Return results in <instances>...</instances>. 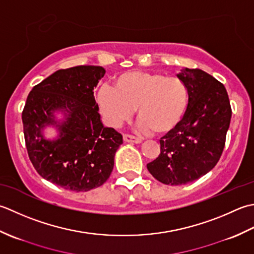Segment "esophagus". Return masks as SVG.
I'll return each mask as SVG.
<instances>
[{"instance_id": "obj_1", "label": "esophagus", "mask_w": 254, "mask_h": 254, "mask_svg": "<svg viewBox=\"0 0 254 254\" xmlns=\"http://www.w3.org/2000/svg\"><path fill=\"white\" fill-rule=\"evenodd\" d=\"M124 141L126 142H131V143H140L141 139H139L134 136H131V134H124Z\"/></svg>"}]
</instances>
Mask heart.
I'll list each match as a JSON object with an SVG mask.
<instances>
[{
  "label": "heart",
  "mask_w": 254,
  "mask_h": 254,
  "mask_svg": "<svg viewBox=\"0 0 254 254\" xmlns=\"http://www.w3.org/2000/svg\"><path fill=\"white\" fill-rule=\"evenodd\" d=\"M113 83L114 89L103 85L96 95L98 108L113 127L128 121L137 108L142 130L167 134L178 127L188 108V87L178 77L127 71L114 77Z\"/></svg>",
  "instance_id": "heart-1"
}]
</instances>
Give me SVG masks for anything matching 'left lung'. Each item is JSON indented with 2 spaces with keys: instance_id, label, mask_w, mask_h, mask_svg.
<instances>
[{
  "instance_id": "8db88e82",
  "label": "left lung",
  "mask_w": 254,
  "mask_h": 254,
  "mask_svg": "<svg viewBox=\"0 0 254 254\" xmlns=\"http://www.w3.org/2000/svg\"><path fill=\"white\" fill-rule=\"evenodd\" d=\"M188 87L189 104L178 127L160 139V154L147 169L159 182L183 185L213 170L225 148L231 107L225 86L200 69L178 74Z\"/></svg>"
}]
</instances>
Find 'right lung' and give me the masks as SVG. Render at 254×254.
<instances>
[{
    "mask_svg": "<svg viewBox=\"0 0 254 254\" xmlns=\"http://www.w3.org/2000/svg\"><path fill=\"white\" fill-rule=\"evenodd\" d=\"M105 74L98 65L61 69L35 85L22 113L28 157L40 177L74 192H87L104 184L114 168L123 136L104 127L94 98V87ZM61 111L64 120L54 114ZM54 126L53 141L43 129Z\"/></svg>",
    "mask_w": 254,
    "mask_h": 254,
    "instance_id": "1",
    "label": "right lung"
}]
</instances>
